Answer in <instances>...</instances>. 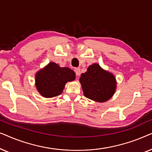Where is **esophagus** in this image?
Here are the masks:
<instances>
[{
  "instance_id": "1",
  "label": "esophagus",
  "mask_w": 152,
  "mask_h": 152,
  "mask_svg": "<svg viewBox=\"0 0 152 152\" xmlns=\"http://www.w3.org/2000/svg\"><path fill=\"white\" fill-rule=\"evenodd\" d=\"M75 74L79 76L81 73L80 68H75Z\"/></svg>"
}]
</instances>
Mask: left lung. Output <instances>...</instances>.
<instances>
[{
	"mask_svg": "<svg viewBox=\"0 0 152 152\" xmlns=\"http://www.w3.org/2000/svg\"><path fill=\"white\" fill-rule=\"evenodd\" d=\"M80 82L85 96L92 100L104 102L115 93L116 82L113 75L94 64L81 75Z\"/></svg>",
	"mask_w": 152,
	"mask_h": 152,
	"instance_id": "1",
	"label": "left lung"
}]
</instances>
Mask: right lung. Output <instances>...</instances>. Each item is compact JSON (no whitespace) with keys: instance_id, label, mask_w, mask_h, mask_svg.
<instances>
[{"instance_id":"obj_1","label":"right lung","mask_w":152,"mask_h":152,"mask_svg":"<svg viewBox=\"0 0 152 152\" xmlns=\"http://www.w3.org/2000/svg\"><path fill=\"white\" fill-rule=\"evenodd\" d=\"M75 74L67 67H59L51 62L36 75V86L42 96L53 97L59 95L64 90L66 83L73 81Z\"/></svg>"}]
</instances>
